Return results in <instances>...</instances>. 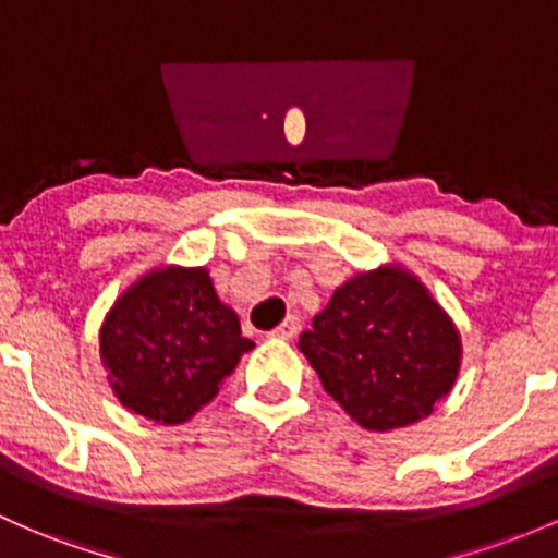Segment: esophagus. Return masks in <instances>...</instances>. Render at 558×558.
<instances>
[{"label":"esophagus","mask_w":558,"mask_h":558,"mask_svg":"<svg viewBox=\"0 0 558 558\" xmlns=\"http://www.w3.org/2000/svg\"><path fill=\"white\" fill-rule=\"evenodd\" d=\"M298 329H301V322H298V316H287L284 322H281V325L274 329L271 332V338H277V340H292L298 335Z\"/></svg>","instance_id":"1"}]
</instances>
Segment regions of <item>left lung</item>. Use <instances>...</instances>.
Masks as SVG:
<instances>
[{"label":"left lung","instance_id":"8db88e82","mask_svg":"<svg viewBox=\"0 0 558 558\" xmlns=\"http://www.w3.org/2000/svg\"><path fill=\"white\" fill-rule=\"evenodd\" d=\"M298 349L329 397L367 430L428 417L463 364L458 325L401 263L343 281Z\"/></svg>","mask_w":558,"mask_h":558}]
</instances>
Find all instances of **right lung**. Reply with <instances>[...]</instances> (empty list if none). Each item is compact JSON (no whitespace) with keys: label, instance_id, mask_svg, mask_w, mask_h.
Instances as JSON below:
<instances>
[{"label":"right lung","instance_id":"right-lung-1","mask_svg":"<svg viewBox=\"0 0 558 558\" xmlns=\"http://www.w3.org/2000/svg\"><path fill=\"white\" fill-rule=\"evenodd\" d=\"M106 383L124 410L159 425L191 421L255 343L205 266L148 268L98 329Z\"/></svg>","mask_w":558,"mask_h":558}]
</instances>
